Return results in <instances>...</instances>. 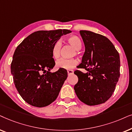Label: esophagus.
<instances>
[{
	"label": "esophagus",
	"instance_id": "34e87169",
	"mask_svg": "<svg viewBox=\"0 0 132 132\" xmlns=\"http://www.w3.org/2000/svg\"><path fill=\"white\" fill-rule=\"evenodd\" d=\"M68 75H69L73 74V70H71V69L68 70Z\"/></svg>",
	"mask_w": 132,
	"mask_h": 132
}]
</instances>
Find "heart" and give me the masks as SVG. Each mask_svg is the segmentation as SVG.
Returning <instances> with one entry per match:
<instances>
[{"label": "heart", "instance_id": "1", "mask_svg": "<svg viewBox=\"0 0 132 132\" xmlns=\"http://www.w3.org/2000/svg\"><path fill=\"white\" fill-rule=\"evenodd\" d=\"M67 41L71 46H72L75 50L79 51L81 48V42L78 37L73 36L69 37ZM61 43L60 40H58L54 44L52 47L51 53L54 59H58L60 56ZM78 61L77 59H61L56 62V66L60 69H71L78 64Z\"/></svg>", "mask_w": 132, "mask_h": 132}]
</instances>
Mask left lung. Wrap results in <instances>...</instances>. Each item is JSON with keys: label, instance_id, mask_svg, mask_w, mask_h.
Masks as SVG:
<instances>
[{"label": "left lung", "instance_id": "8db88e82", "mask_svg": "<svg viewBox=\"0 0 132 132\" xmlns=\"http://www.w3.org/2000/svg\"><path fill=\"white\" fill-rule=\"evenodd\" d=\"M85 52L80 68L75 71L78 78L74 90L79 100L89 106L104 103L115 91L120 76V59L113 43L105 36L92 31H80Z\"/></svg>", "mask_w": 132, "mask_h": 132}]
</instances>
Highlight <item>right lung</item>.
Masks as SVG:
<instances>
[{
    "label": "right lung",
    "instance_id": "obj_1",
    "mask_svg": "<svg viewBox=\"0 0 132 132\" xmlns=\"http://www.w3.org/2000/svg\"><path fill=\"white\" fill-rule=\"evenodd\" d=\"M71 32L68 29L36 31L15 49L11 74L17 91L29 104L43 108L57 98L68 72L63 69L51 72L55 64L52 47L63 35ZM42 72L45 74L42 75Z\"/></svg>",
    "mask_w": 132,
    "mask_h": 132
}]
</instances>
